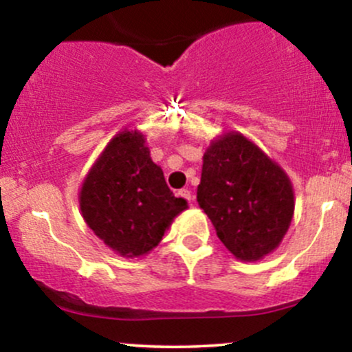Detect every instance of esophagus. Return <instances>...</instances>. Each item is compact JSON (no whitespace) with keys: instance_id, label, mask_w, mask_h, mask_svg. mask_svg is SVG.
<instances>
[{"instance_id":"obj_1","label":"esophagus","mask_w":352,"mask_h":352,"mask_svg":"<svg viewBox=\"0 0 352 352\" xmlns=\"http://www.w3.org/2000/svg\"><path fill=\"white\" fill-rule=\"evenodd\" d=\"M179 195L182 197V199H185V200H188V201L193 200L192 192H190L188 188H182V190H179Z\"/></svg>"}]
</instances>
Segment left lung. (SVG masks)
Masks as SVG:
<instances>
[{
  "mask_svg": "<svg viewBox=\"0 0 352 352\" xmlns=\"http://www.w3.org/2000/svg\"><path fill=\"white\" fill-rule=\"evenodd\" d=\"M197 201L221 243L241 261H258L274 252L294 212L288 175L238 132H228L210 144Z\"/></svg>",
  "mask_w": 352,
  "mask_h": 352,
  "instance_id": "1",
  "label": "left lung"
}]
</instances>
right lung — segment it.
I'll use <instances>...</instances> for the list:
<instances>
[{
	"mask_svg": "<svg viewBox=\"0 0 352 352\" xmlns=\"http://www.w3.org/2000/svg\"><path fill=\"white\" fill-rule=\"evenodd\" d=\"M79 205L89 228L120 256L147 254L188 207L167 187L145 137L122 131L106 145L82 182Z\"/></svg>",
	"mask_w": 352,
	"mask_h": 352,
	"instance_id": "add662e5",
	"label": "right lung"
}]
</instances>
